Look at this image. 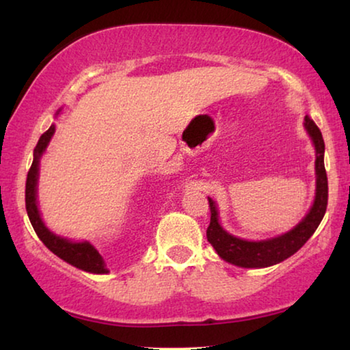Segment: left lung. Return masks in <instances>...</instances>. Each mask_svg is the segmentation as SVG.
I'll list each match as a JSON object with an SVG mask.
<instances>
[{
    "label": "left lung",
    "instance_id": "1",
    "mask_svg": "<svg viewBox=\"0 0 350 350\" xmlns=\"http://www.w3.org/2000/svg\"><path fill=\"white\" fill-rule=\"evenodd\" d=\"M304 125L316 150V196L313 206L302 219V222L295 225L288 233L266 241H245L227 233L220 227L216 203L208 197L211 220L206 230V238L224 261L239 267L273 266L294 255L319 227L327 209V200H329V183H327V172L324 167L325 145L318 125L308 116L305 117Z\"/></svg>",
    "mask_w": 350,
    "mask_h": 350
}]
</instances>
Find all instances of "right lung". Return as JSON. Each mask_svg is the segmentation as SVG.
<instances>
[{"instance_id": "right-lung-1", "label": "right lung", "mask_w": 350, "mask_h": 350, "mask_svg": "<svg viewBox=\"0 0 350 350\" xmlns=\"http://www.w3.org/2000/svg\"><path fill=\"white\" fill-rule=\"evenodd\" d=\"M55 125H51L48 130L42 134L39 142H37L34 148V159H32L31 169L28 172V178H26V191H25V202H26V211H28V217L31 220L32 228H34L36 234L44 243L53 254L57 255L61 260L67 261L68 265L81 269V271L90 272V273H107L106 262L103 256L98 254L92 244L88 241L84 243H72L66 238L56 236L51 233L50 230L45 227L44 220L40 217L39 208H37V178H39V163L40 157L44 154L45 148L48 147V142L55 134Z\"/></svg>"}]
</instances>
